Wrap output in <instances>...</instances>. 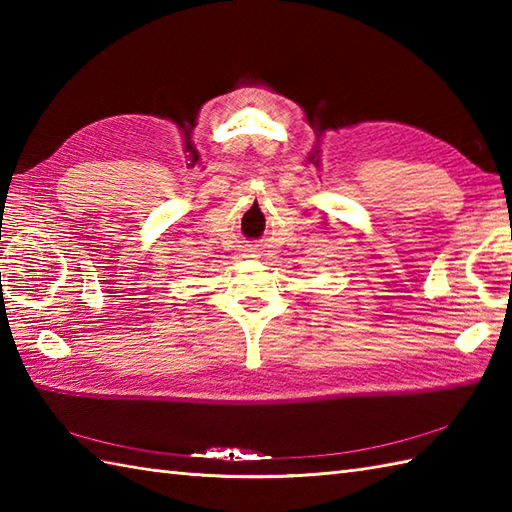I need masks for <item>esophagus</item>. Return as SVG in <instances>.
Here are the masks:
<instances>
[{
	"mask_svg": "<svg viewBox=\"0 0 512 512\" xmlns=\"http://www.w3.org/2000/svg\"><path fill=\"white\" fill-rule=\"evenodd\" d=\"M244 255H246V257H259V250H257L255 246H250V248H246Z\"/></svg>",
	"mask_w": 512,
	"mask_h": 512,
	"instance_id": "obj_1",
	"label": "esophagus"
}]
</instances>
